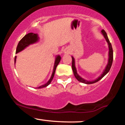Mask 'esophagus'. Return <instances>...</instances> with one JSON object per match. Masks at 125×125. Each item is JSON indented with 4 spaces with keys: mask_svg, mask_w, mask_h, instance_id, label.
Segmentation results:
<instances>
[{
    "mask_svg": "<svg viewBox=\"0 0 125 125\" xmlns=\"http://www.w3.org/2000/svg\"><path fill=\"white\" fill-rule=\"evenodd\" d=\"M64 53L66 54H69L70 53V51L68 48L64 49Z\"/></svg>",
    "mask_w": 125,
    "mask_h": 125,
    "instance_id": "1",
    "label": "esophagus"
}]
</instances>
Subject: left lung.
<instances>
[{"label": "left lung", "mask_w": 125, "mask_h": 125, "mask_svg": "<svg viewBox=\"0 0 125 125\" xmlns=\"http://www.w3.org/2000/svg\"><path fill=\"white\" fill-rule=\"evenodd\" d=\"M101 33L102 34V35L104 36V38L105 39L107 43V44H108V48H109V52H108V60H107V65L106 66L105 68H104V71H103L102 73L96 79L93 80V81H87V80L84 79L81 76L79 75V74L77 73L76 68L75 66V60H74V58L73 56H72V70L73 72V74L75 76L76 79L78 81H79L80 82L83 83L85 84H92L94 83L97 82L99 81H100L101 79H102L104 76L107 73L109 72V71H110V67L112 66V64L113 62V49L112 47V44L110 43L108 37H107V35L106 33V31H104V30H102L101 31Z\"/></svg>", "instance_id": "1"}]
</instances>
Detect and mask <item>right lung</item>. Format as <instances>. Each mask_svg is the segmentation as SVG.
I'll list each match as a JSON object with an SVG mask.
<instances>
[{
  "instance_id": "right-lung-1",
  "label": "right lung",
  "mask_w": 125,
  "mask_h": 125,
  "mask_svg": "<svg viewBox=\"0 0 125 125\" xmlns=\"http://www.w3.org/2000/svg\"><path fill=\"white\" fill-rule=\"evenodd\" d=\"M39 41V37L38 34L37 33H29L26 35L25 36L23 37L21 39L20 41L19 42L18 44V46L16 48V53H18L20 52L23 51L25 49H26L27 47H28L29 46L31 45V44H35L36 43L38 42ZM16 58L17 56H16L15 57V63L16 61ZM61 60V56L60 55H56L55 56V60H54V64L53 66V69L52 74L51 78L49 80L48 82L46 83L43 84V85L41 86L37 87L38 89H41L43 88V87H46L51 83L52 81L53 78L54 73H55L56 69L57 66L58 65V64L59 63L60 61Z\"/></svg>"
}]
</instances>
